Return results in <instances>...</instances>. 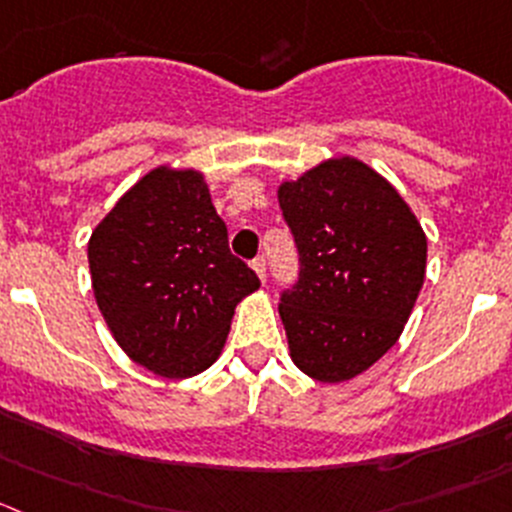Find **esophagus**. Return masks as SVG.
<instances>
[{
  "label": "esophagus",
  "mask_w": 512,
  "mask_h": 512,
  "mask_svg": "<svg viewBox=\"0 0 512 512\" xmlns=\"http://www.w3.org/2000/svg\"><path fill=\"white\" fill-rule=\"evenodd\" d=\"M251 266H253V271H256V276H259L261 281H266V259H264V256H259V259H253Z\"/></svg>",
  "instance_id": "obj_1"
}]
</instances>
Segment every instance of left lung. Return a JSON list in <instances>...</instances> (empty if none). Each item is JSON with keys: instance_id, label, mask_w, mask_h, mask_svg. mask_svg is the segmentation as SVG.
Returning <instances> with one entry per match:
<instances>
[{"instance_id": "1", "label": "left lung", "mask_w": 512, "mask_h": 512, "mask_svg": "<svg viewBox=\"0 0 512 512\" xmlns=\"http://www.w3.org/2000/svg\"><path fill=\"white\" fill-rule=\"evenodd\" d=\"M279 206L301 266L279 304L291 359L316 382H347L405 329L425 281V231L392 183L349 155L284 180Z\"/></svg>"}]
</instances>
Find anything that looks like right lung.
<instances>
[{"label": "right lung", "mask_w": 512, "mask_h": 512, "mask_svg": "<svg viewBox=\"0 0 512 512\" xmlns=\"http://www.w3.org/2000/svg\"><path fill=\"white\" fill-rule=\"evenodd\" d=\"M87 261L115 342L168 379L211 367L236 304L261 286L228 248L203 173L191 168L143 175L97 223Z\"/></svg>", "instance_id": "add662e5"}]
</instances>
